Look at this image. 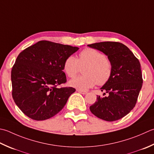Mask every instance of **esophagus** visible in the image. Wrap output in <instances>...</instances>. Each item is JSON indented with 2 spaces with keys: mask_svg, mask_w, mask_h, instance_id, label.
<instances>
[{
  "mask_svg": "<svg viewBox=\"0 0 154 154\" xmlns=\"http://www.w3.org/2000/svg\"><path fill=\"white\" fill-rule=\"evenodd\" d=\"M77 91L78 92H79V93H81V94H83V95H85V94H87V91H82V90L77 89Z\"/></svg>",
  "mask_w": 154,
  "mask_h": 154,
  "instance_id": "obj_1",
  "label": "esophagus"
}]
</instances>
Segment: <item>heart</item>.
I'll use <instances>...</instances> for the list:
<instances>
[{"label":"heart","mask_w":154,"mask_h":154,"mask_svg":"<svg viewBox=\"0 0 154 154\" xmlns=\"http://www.w3.org/2000/svg\"><path fill=\"white\" fill-rule=\"evenodd\" d=\"M87 67L83 71L85 75L74 78L69 81V85L85 91L96 84L103 85L111 79L113 65L104 53L92 48L81 51L77 59L73 55L67 57L63 63V70L69 77L73 78L81 67Z\"/></svg>","instance_id":"obj_1"}]
</instances>
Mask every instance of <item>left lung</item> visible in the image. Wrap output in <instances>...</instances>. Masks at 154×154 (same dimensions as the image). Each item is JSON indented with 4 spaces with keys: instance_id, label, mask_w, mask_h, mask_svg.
I'll list each match as a JSON object with an SVG mask.
<instances>
[{
    "instance_id": "8db88e82",
    "label": "left lung",
    "mask_w": 154,
    "mask_h": 154,
    "mask_svg": "<svg viewBox=\"0 0 154 154\" xmlns=\"http://www.w3.org/2000/svg\"><path fill=\"white\" fill-rule=\"evenodd\" d=\"M88 46L107 55L113 65L111 79L101 88L108 96L97 95L90 111L101 119L116 121L130 112L137 103L143 83L140 63L128 47L119 42H100Z\"/></svg>"
}]
</instances>
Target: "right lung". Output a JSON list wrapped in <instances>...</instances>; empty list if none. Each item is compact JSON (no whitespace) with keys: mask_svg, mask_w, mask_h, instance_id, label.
I'll return each mask as SVG.
<instances>
[{"mask_svg":"<svg viewBox=\"0 0 154 154\" xmlns=\"http://www.w3.org/2000/svg\"><path fill=\"white\" fill-rule=\"evenodd\" d=\"M78 49L41 41L19 53L11 70L12 95L25 115L42 121L64 107L75 89L57 86L67 82L63 63Z\"/></svg>","mask_w":154,"mask_h":154,"instance_id":"add662e5","label":"right lung"}]
</instances>
